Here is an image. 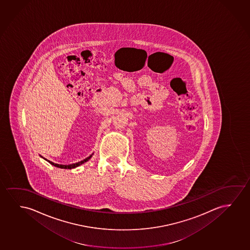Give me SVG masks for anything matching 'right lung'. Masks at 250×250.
<instances>
[{"label":"right lung","mask_w":250,"mask_h":250,"mask_svg":"<svg viewBox=\"0 0 250 250\" xmlns=\"http://www.w3.org/2000/svg\"><path fill=\"white\" fill-rule=\"evenodd\" d=\"M92 156H88L87 157L86 159H84L83 161H81L79 163H74V164H70V165H60V164H57V163H52L51 161H48L49 163H51V165H53V166L57 167H60V168H68V169H71V168H74V167H76L80 166V165H82L83 163H86L87 161L90 159V157Z\"/></svg>","instance_id":"add662e5"}]
</instances>
